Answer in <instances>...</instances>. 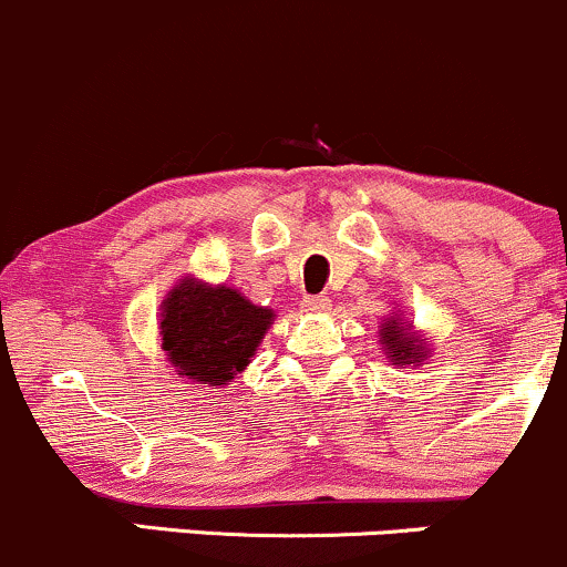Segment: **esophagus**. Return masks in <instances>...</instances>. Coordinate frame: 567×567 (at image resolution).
I'll return each mask as SVG.
<instances>
[{"label":"esophagus","mask_w":567,"mask_h":567,"mask_svg":"<svg viewBox=\"0 0 567 567\" xmlns=\"http://www.w3.org/2000/svg\"><path fill=\"white\" fill-rule=\"evenodd\" d=\"M328 309H331V298H328V296L303 298V312L320 315V312H328Z\"/></svg>","instance_id":"1"}]
</instances>
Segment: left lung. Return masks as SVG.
I'll list each match as a JSON object with an SVG mask.
<instances>
[{
    "mask_svg": "<svg viewBox=\"0 0 567 567\" xmlns=\"http://www.w3.org/2000/svg\"><path fill=\"white\" fill-rule=\"evenodd\" d=\"M379 341H382V350L390 358L393 365H420L422 360H427L425 339H420L412 331V322H403L401 317H388V320L379 326Z\"/></svg>",
    "mask_w": 567,
    "mask_h": 567,
    "instance_id": "obj_1",
    "label": "left lung"
}]
</instances>
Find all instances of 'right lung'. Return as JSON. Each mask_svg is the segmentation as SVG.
I'll return each instance as SVG.
<instances>
[{"mask_svg":"<svg viewBox=\"0 0 567 567\" xmlns=\"http://www.w3.org/2000/svg\"><path fill=\"white\" fill-rule=\"evenodd\" d=\"M271 320L236 288L185 277L161 303V350L179 377L217 390L247 369Z\"/></svg>","mask_w":567,"mask_h":567,"instance_id":"add662e5","label":"right lung"}]
</instances>
